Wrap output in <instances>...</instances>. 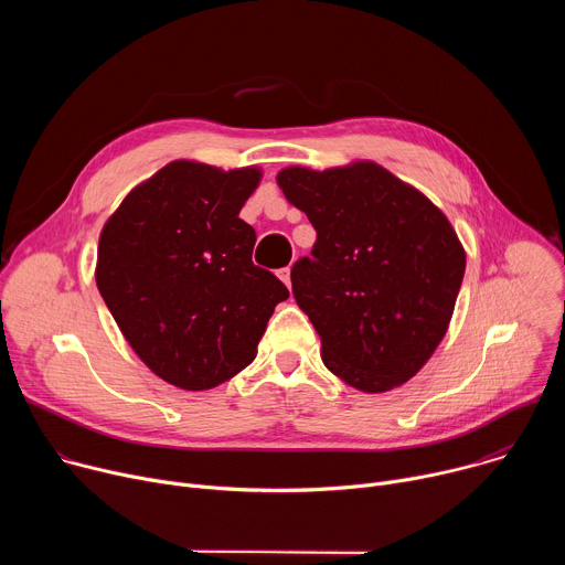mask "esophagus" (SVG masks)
<instances>
[{
    "mask_svg": "<svg viewBox=\"0 0 565 565\" xmlns=\"http://www.w3.org/2000/svg\"><path fill=\"white\" fill-rule=\"evenodd\" d=\"M279 279H281V281H284V284H286L288 288H290V266H288V268H281V270H279Z\"/></svg>",
    "mask_w": 565,
    "mask_h": 565,
    "instance_id": "1",
    "label": "esophagus"
}]
</instances>
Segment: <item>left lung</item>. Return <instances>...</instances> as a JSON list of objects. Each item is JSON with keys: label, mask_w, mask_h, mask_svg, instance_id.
I'll list each match as a JSON object with an SVG mask.
<instances>
[{"label": "left lung", "mask_w": 565, "mask_h": 565, "mask_svg": "<svg viewBox=\"0 0 565 565\" xmlns=\"http://www.w3.org/2000/svg\"><path fill=\"white\" fill-rule=\"evenodd\" d=\"M277 183L317 232L290 281L327 369L366 393L414 377L447 333L465 275L447 216L371 160L286 168Z\"/></svg>", "instance_id": "8db88e82"}]
</instances>
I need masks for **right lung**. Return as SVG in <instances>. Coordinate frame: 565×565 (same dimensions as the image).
Segmentation results:
<instances>
[{
	"mask_svg": "<svg viewBox=\"0 0 565 565\" xmlns=\"http://www.w3.org/2000/svg\"><path fill=\"white\" fill-rule=\"evenodd\" d=\"M262 170L174 160L134 188L100 232L96 284L136 355L166 382L205 391L257 355L288 288L253 264L238 218Z\"/></svg>",
	"mask_w": 565,
	"mask_h": 565,
	"instance_id": "1",
	"label": "right lung"
}]
</instances>
